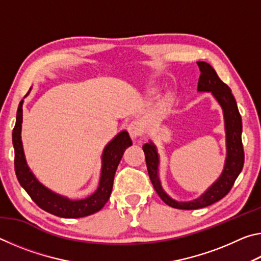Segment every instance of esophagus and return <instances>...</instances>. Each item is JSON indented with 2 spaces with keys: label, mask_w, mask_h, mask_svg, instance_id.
Listing matches in <instances>:
<instances>
[{
  "label": "esophagus",
  "mask_w": 261,
  "mask_h": 261,
  "mask_svg": "<svg viewBox=\"0 0 261 261\" xmlns=\"http://www.w3.org/2000/svg\"><path fill=\"white\" fill-rule=\"evenodd\" d=\"M143 124L139 121H132L129 125H127V132L131 136L132 139H137L138 137L143 135Z\"/></svg>",
  "instance_id": "1"
}]
</instances>
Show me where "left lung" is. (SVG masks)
I'll return each mask as SVG.
<instances>
[{
    "label": "left lung",
    "mask_w": 261,
    "mask_h": 261,
    "mask_svg": "<svg viewBox=\"0 0 261 261\" xmlns=\"http://www.w3.org/2000/svg\"><path fill=\"white\" fill-rule=\"evenodd\" d=\"M200 70L198 92H211L223 110L226 129L227 158L222 174L200 197L190 201H178L167 194L159 178V154L151 140L143 146L149 178L159 197L167 205L178 210H198L210 206L228 194L244 166V149L242 144V117L238 112L236 100L227 84L219 78L218 73L206 62H197Z\"/></svg>",
    "instance_id": "obj_1"
}]
</instances>
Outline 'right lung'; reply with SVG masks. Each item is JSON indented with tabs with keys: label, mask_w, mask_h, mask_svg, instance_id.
I'll list each match as a JSON object with an SVG mask.
<instances>
[{
	"label": "right lung",
	"mask_w": 261,
	"mask_h": 261,
	"mask_svg": "<svg viewBox=\"0 0 261 261\" xmlns=\"http://www.w3.org/2000/svg\"><path fill=\"white\" fill-rule=\"evenodd\" d=\"M30 92V91H29ZM29 94V93H28ZM23 102L17 110L16 124L12 131V144L15 148V171L21 187L40 208L60 218L77 219L99 212L108 201L113 190L114 176L125 149L131 146L132 140L127 131H122L109 141L102 153V167L99 187L90 197L81 200H71L47 189L35 178L26 163L23 143H21V123H23Z\"/></svg>",
	"instance_id": "add662e5"
}]
</instances>
